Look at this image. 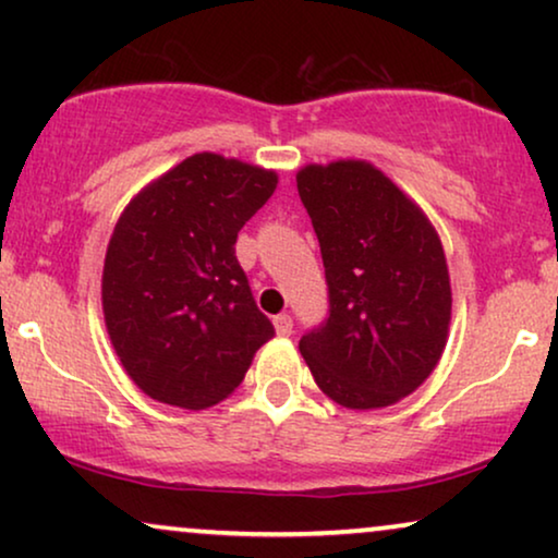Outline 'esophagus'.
<instances>
[{
	"label": "esophagus",
	"instance_id": "obj_1",
	"mask_svg": "<svg viewBox=\"0 0 558 558\" xmlns=\"http://www.w3.org/2000/svg\"><path fill=\"white\" fill-rule=\"evenodd\" d=\"M274 330H277L279 338H289V335H292V317L289 315L274 317Z\"/></svg>",
	"mask_w": 558,
	"mask_h": 558
}]
</instances>
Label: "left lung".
Wrapping results in <instances>:
<instances>
[{"label":"left lung","mask_w":558,"mask_h":558,"mask_svg":"<svg viewBox=\"0 0 558 558\" xmlns=\"http://www.w3.org/2000/svg\"><path fill=\"white\" fill-rule=\"evenodd\" d=\"M296 190L330 289V317L300 353L340 407H391L432 376L447 345L452 287L439 233L365 159L304 165Z\"/></svg>","instance_id":"left-lung-1"}]
</instances>
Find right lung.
Listing matches in <instances>:
<instances>
[{"label": "right lung", "instance_id": "obj_1", "mask_svg": "<svg viewBox=\"0 0 558 558\" xmlns=\"http://www.w3.org/2000/svg\"><path fill=\"white\" fill-rule=\"evenodd\" d=\"M277 182L274 170L201 151L142 187L119 216L104 262V319L149 399L208 409L241 386L274 338L233 246Z\"/></svg>", "mask_w": 558, "mask_h": 558}]
</instances>
